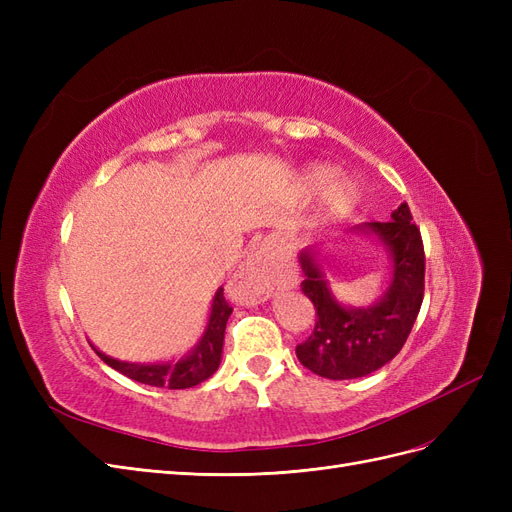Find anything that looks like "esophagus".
<instances>
[{
    "mask_svg": "<svg viewBox=\"0 0 512 512\" xmlns=\"http://www.w3.org/2000/svg\"><path fill=\"white\" fill-rule=\"evenodd\" d=\"M273 282L275 275L269 256L265 252H254L252 256H247L239 271L230 277L228 292L239 303H258L269 297Z\"/></svg>",
    "mask_w": 512,
    "mask_h": 512,
    "instance_id": "esophagus-1",
    "label": "esophagus"
}]
</instances>
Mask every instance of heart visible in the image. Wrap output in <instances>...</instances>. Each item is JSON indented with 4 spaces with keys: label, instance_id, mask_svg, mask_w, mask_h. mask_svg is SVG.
I'll return each mask as SVG.
<instances>
[{
    "label": "heart",
    "instance_id": "obj_1",
    "mask_svg": "<svg viewBox=\"0 0 512 512\" xmlns=\"http://www.w3.org/2000/svg\"><path fill=\"white\" fill-rule=\"evenodd\" d=\"M333 175H335L333 168H329V166H322V164L309 166L301 177V188L309 196L318 194L324 188V185H327L333 179ZM356 198H359V194H356V188L350 181L339 179V181L331 183L329 190L324 192V196H322L324 220L337 222V220L346 218V215L354 209Z\"/></svg>",
    "mask_w": 512,
    "mask_h": 512
}]
</instances>
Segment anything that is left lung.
<instances>
[{
  "instance_id": "1",
  "label": "left lung",
  "mask_w": 512,
  "mask_h": 512,
  "mask_svg": "<svg viewBox=\"0 0 512 512\" xmlns=\"http://www.w3.org/2000/svg\"><path fill=\"white\" fill-rule=\"evenodd\" d=\"M354 230L376 237L391 258V284L369 307H346L335 299L314 250L299 260L305 273L301 290L316 307V327L297 356L314 374L329 380L363 378L393 361L412 331L425 292V252L421 230L401 203L391 222H365Z\"/></svg>"
}]
</instances>
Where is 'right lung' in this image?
<instances>
[{
	"mask_svg": "<svg viewBox=\"0 0 512 512\" xmlns=\"http://www.w3.org/2000/svg\"><path fill=\"white\" fill-rule=\"evenodd\" d=\"M230 314L232 307L224 299V288H220L213 297L211 314L203 337H200L198 344L188 354H183L179 361L128 363L117 361L113 356H106L98 348L94 350L106 365H111L119 374L128 376L136 382L149 386H164V389H190V386L205 382L218 371L222 363L224 331Z\"/></svg>",
	"mask_w": 512,
	"mask_h": 512,
	"instance_id": "obj_1",
	"label": "right lung"
}]
</instances>
